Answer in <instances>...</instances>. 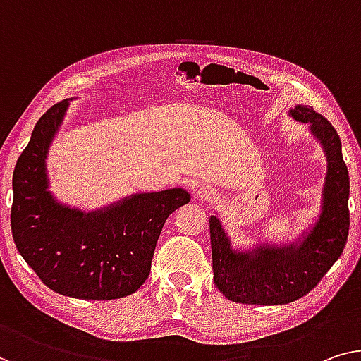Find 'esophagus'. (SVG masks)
Wrapping results in <instances>:
<instances>
[{
  "mask_svg": "<svg viewBox=\"0 0 361 361\" xmlns=\"http://www.w3.org/2000/svg\"><path fill=\"white\" fill-rule=\"evenodd\" d=\"M195 196L197 201H212V199L215 197V195H214V191L211 190V188L209 186H201V188H196L195 190Z\"/></svg>",
  "mask_w": 361,
  "mask_h": 361,
  "instance_id": "esophagus-1",
  "label": "esophagus"
}]
</instances>
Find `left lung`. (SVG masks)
<instances>
[{"mask_svg":"<svg viewBox=\"0 0 361 361\" xmlns=\"http://www.w3.org/2000/svg\"><path fill=\"white\" fill-rule=\"evenodd\" d=\"M287 115L308 126L324 152L319 207L308 227L285 243L255 241L233 246L217 212L209 219L214 282L225 297L246 305H287L311 292L342 255L348 235V170L338 134L308 105Z\"/></svg>","mask_w":361,"mask_h":361,"instance_id":"obj_1","label":"left lung"}]
</instances>
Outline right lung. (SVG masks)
<instances>
[{"mask_svg":"<svg viewBox=\"0 0 361 361\" xmlns=\"http://www.w3.org/2000/svg\"><path fill=\"white\" fill-rule=\"evenodd\" d=\"M71 100L43 113L16 164L13 238L53 292L79 300L121 298L146 282L165 220L191 197L171 188L134 192L92 211L61 202L50 190L47 159Z\"/></svg>","mask_w":361,"mask_h":361,"instance_id":"right-lung-1","label":"right lung"}]
</instances>
